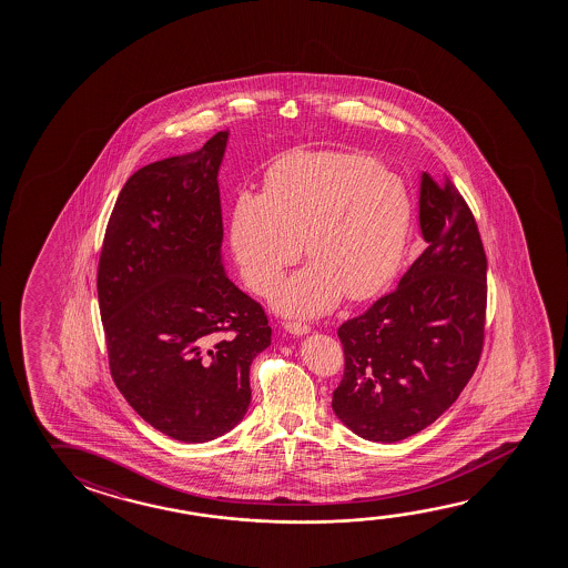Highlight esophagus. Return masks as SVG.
<instances>
[{
    "instance_id": "esophagus-1",
    "label": "esophagus",
    "mask_w": 568,
    "mask_h": 568,
    "mask_svg": "<svg viewBox=\"0 0 568 568\" xmlns=\"http://www.w3.org/2000/svg\"><path fill=\"white\" fill-rule=\"evenodd\" d=\"M285 328L291 335L303 336L311 333V326L307 323H297V321H288V323H285Z\"/></svg>"
}]
</instances>
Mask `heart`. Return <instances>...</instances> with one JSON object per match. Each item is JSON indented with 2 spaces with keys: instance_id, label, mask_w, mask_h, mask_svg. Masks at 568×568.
Listing matches in <instances>:
<instances>
[{
  "instance_id": "obj_1",
  "label": "heart",
  "mask_w": 568,
  "mask_h": 568,
  "mask_svg": "<svg viewBox=\"0 0 568 568\" xmlns=\"http://www.w3.org/2000/svg\"><path fill=\"white\" fill-rule=\"evenodd\" d=\"M412 225L400 178L341 150H293L271 164L263 194L233 205L232 247L250 287L267 295L301 255L307 263L275 295L283 315L316 316L341 297L376 295L398 270Z\"/></svg>"
}]
</instances>
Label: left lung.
I'll return each mask as SVG.
<instances>
[{
    "label": "left lung",
    "mask_w": 568,
    "mask_h": 568,
    "mask_svg": "<svg viewBox=\"0 0 568 568\" xmlns=\"http://www.w3.org/2000/svg\"><path fill=\"white\" fill-rule=\"evenodd\" d=\"M428 242L398 287L338 326L344 374L333 409L356 436L394 444L434 424L484 351L487 257L464 195L422 174Z\"/></svg>",
    "instance_id": "obj_1"
}]
</instances>
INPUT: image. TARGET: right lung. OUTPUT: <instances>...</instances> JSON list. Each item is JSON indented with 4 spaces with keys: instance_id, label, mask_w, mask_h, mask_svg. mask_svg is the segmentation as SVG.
<instances>
[{
    "instance_id": "1",
    "label": "right lung",
    "mask_w": 568,
    "mask_h": 568,
    "mask_svg": "<svg viewBox=\"0 0 568 568\" xmlns=\"http://www.w3.org/2000/svg\"><path fill=\"white\" fill-rule=\"evenodd\" d=\"M227 136L126 180L97 273L112 381L140 418L187 444L242 422L250 366L271 344L265 311L222 263L217 170Z\"/></svg>"
}]
</instances>
